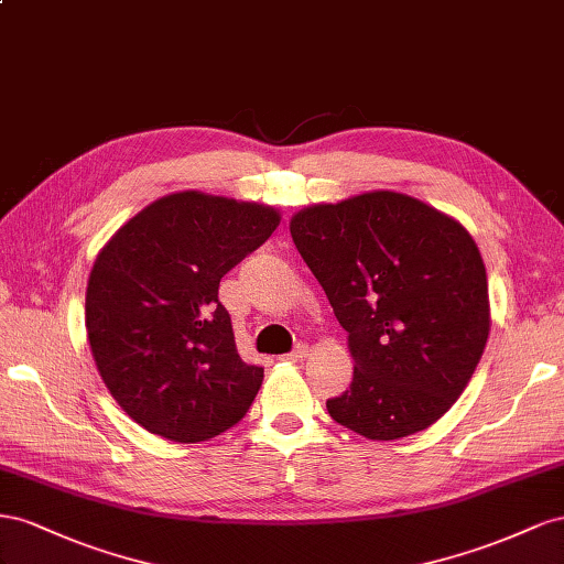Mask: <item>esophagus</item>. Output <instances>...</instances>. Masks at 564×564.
<instances>
[{
	"mask_svg": "<svg viewBox=\"0 0 564 564\" xmlns=\"http://www.w3.org/2000/svg\"><path fill=\"white\" fill-rule=\"evenodd\" d=\"M307 354H310V347H307V345H297L291 354H285L283 359H285V361H295V364H297V361H302L304 357H307Z\"/></svg>",
	"mask_w": 564,
	"mask_h": 564,
	"instance_id": "1",
	"label": "esophagus"
}]
</instances>
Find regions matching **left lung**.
I'll list each match as a JSON object with an SVG mask.
<instances>
[{"label": "left lung", "mask_w": 564, "mask_h": 564, "mask_svg": "<svg viewBox=\"0 0 564 564\" xmlns=\"http://www.w3.org/2000/svg\"><path fill=\"white\" fill-rule=\"evenodd\" d=\"M291 236L354 359L349 390L326 401L333 421L378 442L437 423L468 388L491 326L473 236L394 191L304 207Z\"/></svg>", "instance_id": "8db88e82"}]
</instances>
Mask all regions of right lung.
Here are the masks:
<instances>
[{"label":"right lung","instance_id":"add662e5","mask_svg":"<svg viewBox=\"0 0 564 564\" xmlns=\"http://www.w3.org/2000/svg\"><path fill=\"white\" fill-rule=\"evenodd\" d=\"M269 205L170 193L116 231L87 283L96 368L122 411L170 442L234 427L264 368L238 357L219 281L279 227Z\"/></svg>","mask_w":564,"mask_h":564}]
</instances>
